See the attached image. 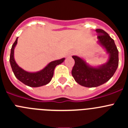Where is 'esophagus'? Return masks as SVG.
Masks as SVG:
<instances>
[{
	"label": "esophagus",
	"instance_id": "esophagus-1",
	"mask_svg": "<svg viewBox=\"0 0 128 128\" xmlns=\"http://www.w3.org/2000/svg\"><path fill=\"white\" fill-rule=\"evenodd\" d=\"M72 52L69 53V54H68V56H71V55H72Z\"/></svg>",
	"mask_w": 128,
	"mask_h": 128
}]
</instances>
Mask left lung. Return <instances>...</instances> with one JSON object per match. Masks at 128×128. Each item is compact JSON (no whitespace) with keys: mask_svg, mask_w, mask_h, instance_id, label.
<instances>
[{"mask_svg":"<svg viewBox=\"0 0 128 128\" xmlns=\"http://www.w3.org/2000/svg\"><path fill=\"white\" fill-rule=\"evenodd\" d=\"M98 39L110 54L109 60L99 67L89 66L84 60L76 56L72 58L75 61L72 75L80 85L85 87H97L104 84L115 74L118 65V51L114 40L108 33L101 29H97Z\"/></svg>","mask_w":128,"mask_h":128,"instance_id":"1","label":"left lung"}]
</instances>
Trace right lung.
<instances>
[{
  "label": "right lung",
  "mask_w": 128,
  "mask_h": 128,
  "mask_svg": "<svg viewBox=\"0 0 128 128\" xmlns=\"http://www.w3.org/2000/svg\"><path fill=\"white\" fill-rule=\"evenodd\" d=\"M18 38L13 44L11 49L10 62L11 68L14 76L19 81L24 84L30 87H39L46 85L51 81L54 75V70L56 65L61 64L65 60V58H62L58 60L50 62L41 71L34 73L28 72L19 67L16 63L14 59V48L17 44Z\"/></svg>",
  "instance_id": "1"
}]
</instances>
